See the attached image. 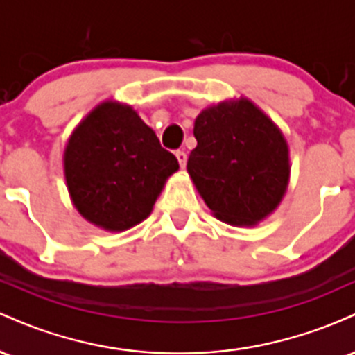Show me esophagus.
<instances>
[{
  "label": "esophagus",
  "instance_id": "1",
  "mask_svg": "<svg viewBox=\"0 0 355 355\" xmlns=\"http://www.w3.org/2000/svg\"><path fill=\"white\" fill-rule=\"evenodd\" d=\"M175 157H177V160H178V165H180L182 168H183V166L187 165V153L183 152V150H178V152L175 153Z\"/></svg>",
  "mask_w": 355,
  "mask_h": 355
}]
</instances>
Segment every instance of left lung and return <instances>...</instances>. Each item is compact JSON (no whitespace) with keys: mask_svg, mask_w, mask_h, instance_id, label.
<instances>
[{"mask_svg":"<svg viewBox=\"0 0 355 355\" xmlns=\"http://www.w3.org/2000/svg\"><path fill=\"white\" fill-rule=\"evenodd\" d=\"M187 172L222 222L254 227L274 214L291 180L284 133L252 100L232 98L195 118Z\"/></svg>","mask_w":355,"mask_h":355,"instance_id":"left-lung-1","label":"left lung"}]
</instances>
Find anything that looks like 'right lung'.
Wrapping results in <instances>:
<instances>
[{
  "mask_svg": "<svg viewBox=\"0 0 355 355\" xmlns=\"http://www.w3.org/2000/svg\"><path fill=\"white\" fill-rule=\"evenodd\" d=\"M178 162L130 105L107 100L73 130L63 153L71 203L87 222L123 232L152 214Z\"/></svg>",
  "mask_w": 355,
  "mask_h": 355,
  "instance_id": "add662e5",
  "label": "right lung"
}]
</instances>
